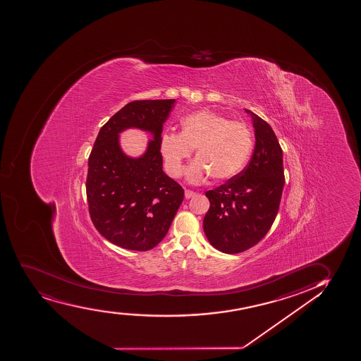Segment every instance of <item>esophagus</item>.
Instances as JSON below:
<instances>
[{"instance_id": "esophagus-1", "label": "esophagus", "mask_w": 361, "mask_h": 361, "mask_svg": "<svg viewBox=\"0 0 361 361\" xmlns=\"http://www.w3.org/2000/svg\"><path fill=\"white\" fill-rule=\"evenodd\" d=\"M184 195H185V199H191V197H194V196L196 195V192L185 189V191H184Z\"/></svg>"}]
</instances>
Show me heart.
Wrapping results in <instances>:
<instances>
[{
    "label": "heart",
    "mask_w": 361,
    "mask_h": 361,
    "mask_svg": "<svg viewBox=\"0 0 361 361\" xmlns=\"http://www.w3.org/2000/svg\"><path fill=\"white\" fill-rule=\"evenodd\" d=\"M180 133H164L159 148L170 176L184 172V161L196 148L195 161L187 170L188 180L199 183L208 176L226 180L240 173L253 149V136L247 125L231 121L218 113H192L183 118Z\"/></svg>",
    "instance_id": "obj_1"
}]
</instances>
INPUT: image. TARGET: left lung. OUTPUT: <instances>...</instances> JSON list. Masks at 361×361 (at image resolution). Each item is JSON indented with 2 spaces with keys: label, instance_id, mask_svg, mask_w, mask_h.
<instances>
[{
  "label": "left lung",
  "instance_id": "8db88e82",
  "mask_svg": "<svg viewBox=\"0 0 361 361\" xmlns=\"http://www.w3.org/2000/svg\"><path fill=\"white\" fill-rule=\"evenodd\" d=\"M255 147L245 170L206 192L203 230L220 252L236 254L259 243L274 224L284 187L283 152L274 130L255 113Z\"/></svg>",
  "mask_w": 361,
  "mask_h": 361
}]
</instances>
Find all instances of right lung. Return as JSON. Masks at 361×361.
<instances>
[{
  "label": "right lung",
  "instance_id": "right-lung-1",
  "mask_svg": "<svg viewBox=\"0 0 361 361\" xmlns=\"http://www.w3.org/2000/svg\"><path fill=\"white\" fill-rule=\"evenodd\" d=\"M174 102L133 101L96 137L87 161L89 213L96 230L121 248L145 252L158 245L184 199L183 188L162 171L159 148L162 125ZM128 128H140L154 136L138 159L121 149L118 133Z\"/></svg>",
  "mask_w": 361,
  "mask_h": 361
}]
</instances>
